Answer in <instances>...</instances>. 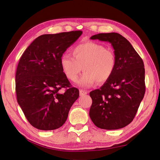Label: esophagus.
<instances>
[{"label": "esophagus", "instance_id": "esophagus-1", "mask_svg": "<svg viewBox=\"0 0 160 160\" xmlns=\"http://www.w3.org/2000/svg\"><path fill=\"white\" fill-rule=\"evenodd\" d=\"M79 93H80V96H84V95H86V94L88 93L87 91H84V90H82V89H80Z\"/></svg>", "mask_w": 160, "mask_h": 160}]
</instances>
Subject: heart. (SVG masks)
<instances>
[{
    "label": "heart",
    "mask_w": 160,
    "mask_h": 160,
    "mask_svg": "<svg viewBox=\"0 0 160 160\" xmlns=\"http://www.w3.org/2000/svg\"><path fill=\"white\" fill-rule=\"evenodd\" d=\"M73 56L63 54L60 58L62 72L69 80L76 82L81 71H84L78 84L83 87H92L98 82L104 83L113 75L117 60L115 54L102 44L87 42L74 47Z\"/></svg>",
    "instance_id": "heart-1"
}]
</instances>
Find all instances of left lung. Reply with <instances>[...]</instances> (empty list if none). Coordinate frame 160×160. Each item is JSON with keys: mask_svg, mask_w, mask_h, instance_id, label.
I'll return each mask as SVG.
<instances>
[{"mask_svg": "<svg viewBox=\"0 0 160 160\" xmlns=\"http://www.w3.org/2000/svg\"><path fill=\"white\" fill-rule=\"evenodd\" d=\"M90 38L110 42L117 60L109 80L89 93L90 118L100 128L125 127L133 120L145 93L143 60L128 40L118 33H98Z\"/></svg>", "mask_w": 160, "mask_h": 160, "instance_id": "1", "label": "left lung"}]
</instances>
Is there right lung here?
<instances>
[{"instance_id": "1", "label": "right lung", "mask_w": 160, "mask_h": 160, "mask_svg": "<svg viewBox=\"0 0 160 160\" xmlns=\"http://www.w3.org/2000/svg\"><path fill=\"white\" fill-rule=\"evenodd\" d=\"M82 31L38 36L23 53L16 73L17 101L33 127L49 131L66 122L70 108L79 97L60 67V58ZM65 88L62 94L59 90Z\"/></svg>"}]
</instances>
